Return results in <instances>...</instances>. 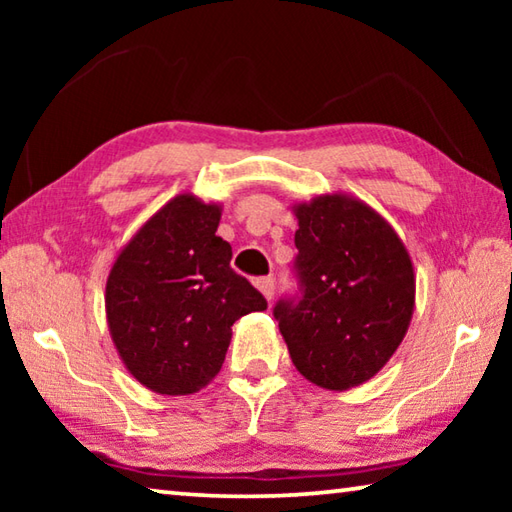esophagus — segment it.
Here are the masks:
<instances>
[{"instance_id":"esophagus-1","label":"esophagus","mask_w":512,"mask_h":512,"mask_svg":"<svg viewBox=\"0 0 512 512\" xmlns=\"http://www.w3.org/2000/svg\"><path fill=\"white\" fill-rule=\"evenodd\" d=\"M255 287L262 291V296L271 302L273 300V296H275V282H273V277H259V280L255 282Z\"/></svg>"}]
</instances>
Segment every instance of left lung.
Wrapping results in <instances>:
<instances>
[{"instance_id": "left-lung-1", "label": "left lung", "mask_w": 512, "mask_h": 512, "mask_svg": "<svg viewBox=\"0 0 512 512\" xmlns=\"http://www.w3.org/2000/svg\"><path fill=\"white\" fill-rule=\"evenodd\" d=\"M302 298L277 302L282 339L302 377L350 391L386 366L415 309L409 250L361 198L329 192L293 203Z\"/></svg>"}]
</instances>
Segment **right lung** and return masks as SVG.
I'll list each match as a JSON object with an SVG mask.
<instances>
[{
	"label": "right lung",
	"mask_w": 512,
	"mask_h": 512,
	"mask_svg": "<svg viewBox=\"0 0 512 512\" xmlns=\"http://www.w3.org/2000/svg\"><path fill=\"white\" fill-rule=\"evenodd\" d=\"M223 207L178 194L126 241L106 280V318L121 363L158 395H192L219 375L232 325L266 300L230 268L216 237Z\"/></svg>",
	"instance_id": "right-lung-1"
}]
</instances>
